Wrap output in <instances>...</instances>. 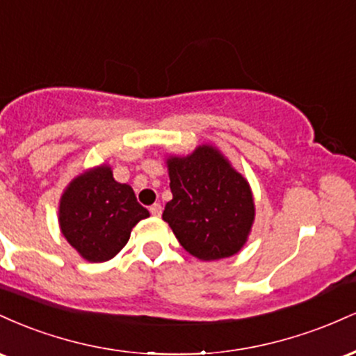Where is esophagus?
I'll return each instance as SVG.
<instances>
[{
  "label": "esophagus",
  "mask_w": 356,
  "mask_h": 356,
  "mask_svg": "<svg viewBox=\"0 0 356 356\" xmlns=\"http://www.w3.org/2000/svg\"><path fill=\"white\" fill-rule=\"evenodd\" d=\"M150 214L155 216V218H159V216L162 214V206H161V204H152V206H150Z\"/></svg>",
  "instance_id": "1"
}]
</instances>
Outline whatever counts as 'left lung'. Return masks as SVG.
Here are the masks:
<instances>
[{"label": "left lung", "mask_w": 356, "mask_h": 356, "mask_svg": "<svg viewBox=\"0 0 356 356\" xmlns=\"http://www.w3.org/2000/svg\"><path fill=\"white\" fill-rule=\"evenodd\" d=\"M172 199L162 219L189 254L201 261L231 257L243 249L256 218L254 195L243 174L216 145L167 155Z\"/></svg>", "instance_id": "obj_1"}]
</instances>
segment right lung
Segmentation results:
<instances>
[{
  "label": "right lung",
  "instance_id": "obj_1",
  "mask_svg": "<svg viewBox=\"0 0 356 356\" xmlns=\"http://www.w3.org/2000/svg\"><path fill=\"white\" fill-rule=\"evenodd\" d=\"M149 216L132 187L113 179L108 164L90 167L73 177L58 204L61 234L90 263L117 256L138 220Z\"/></svg>",
  "mask_w": 356,
  "mask_h": 356
}]
</instances>
